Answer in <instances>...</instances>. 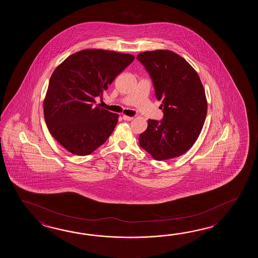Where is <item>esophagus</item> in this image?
<instances>
[{
    "label": "esophagus",
    "instance_id": "obj_1",
    "mask_svg": "<svg viewBox=\"0 0 258 258\" xmlns=\"http://www.w3.org/2000/svg\"><path fill=\"white\" fill-rule=\"evenodd\" d=\"M122 119L124 120V121H132L133 119H134V117H131V116H127V115H122Z\"/></svg>",
    "mask_w": 258,
    "mask_h": 258
}]
</instances>
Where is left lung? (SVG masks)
Returning a JSON list of instances; mask_svg holds the SVG:
<instances>
[{"label": "left lung", "mask_w": 258, "mask_h": 258, "mask_svg": "<svg viewBox=\"0 0 258 258\" xmlns=\"http://www.w3.org/2000/svg\"><path fill=\"white\" fill-rule=\"evenodd\" d=\"M137 59L152 78L164 113L160 121L148 120L139 145L157 160L180 157L198 140L206 120L202 82L188 61L169 49L144 51Z\"/></svg>", "instance_id": "8db88e82"}]
</instances>
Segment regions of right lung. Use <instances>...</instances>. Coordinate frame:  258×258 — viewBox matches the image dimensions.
<instances>
[{
  "mask_svg": "<svg viewBox=\"0 0 258 258\" xmlns=\"http://www.w3.org/2000/svg\"><path fill=\"white\" fill-rule=\"evenodd\" d=\"M134 59L113 50L83 49L56 67L44 99V118L66 150L87 156L107 141L119 115L96 106L95 99Z\"/></svg>",
  "mask_w": 258,
  "mask_h": 258,
  "instance_id": "1",
  "label": "right lung"
}]
</instances>
